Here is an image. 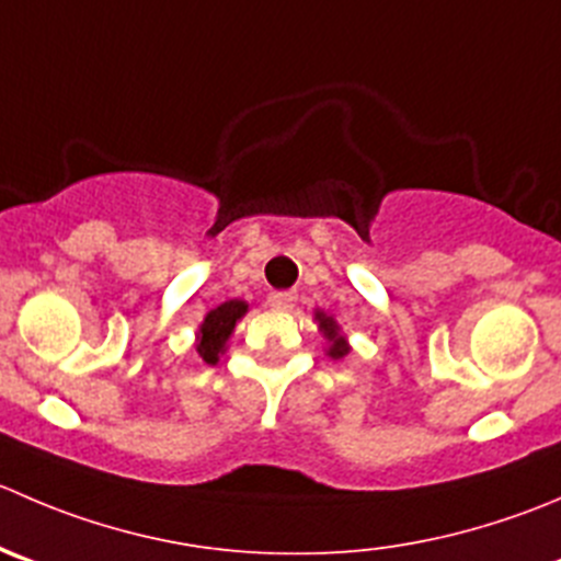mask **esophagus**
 <instances>
[{"instance_id": "1", "label": "esophagus", "mask_w": 561, "mask_h": 561, "mask_svg": "<svg viewBox=\"0 0 561 561\" xmlns=\"http://www.w3.org/2000/svg\"><path fill=\"white\" fill-rule=\"evenodd\" d=\"M268 304H271V307H274V309H279V312H290V309L296 307V293H290V290L271 293Z\"/></svg>"}]
</instances>
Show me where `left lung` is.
Here are the masks:
<instances>
[{"label": "left lung", "mask_w": 561, "mask_h": 561, "mask_svg": "<svg viewBox=\"0 0 561 561\" xmlns=\"http://www.w3.org/2000/svg\"><path fill=\"white\" fill-rule=\"evenodd\" d=\"M314 323H318V331L325 340V356L329 358H342L351 353V342H347L345 331L340 329L334 314L323 312V309H314Z\"/></svg>", "instance_id": "obj_1"}]
</instances>
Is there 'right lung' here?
<instances>
[{
  "label": "right lung",
  "instance_id": "add662e5",
  "mask_svg": "<svg viewBox=\"0 0 561 561\" xmlns=\"http://www.w3.org/2000/svg\"><path fill=\"white\" fill-rule=\"evenodd\" d=\"M249 312V304L241 298H230V301L219 304L216 309H210L203 318L197 329V340H194V351L203 358L205 364H219V356L227 351V342H230L232 331L241 323L243 314Z\"/></svg>",
  "mask_w": 561,
  "mask_h": 561
}]
</instances>
